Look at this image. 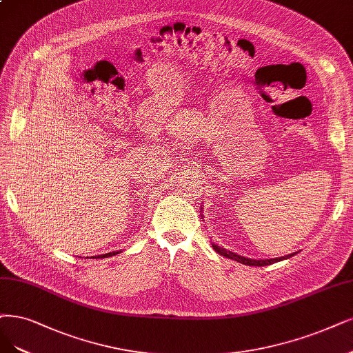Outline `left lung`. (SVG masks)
I'll list each match as a JSON object with an SVG mask.
<instances>
[{
    "mask_svg": "<svg viewBox=\"0 0 353 353\" xmlns=\"http://www.w3.org/2000/svg\"><path fill=\"white\" fill-rule=\"evenodd\" d=\"M212 247H214V250H215L216 253H219L221 256H225V257H228V259L236 260V262H240V263L247 265V266H268V265L281 262V260H283V259H290V257H292V256L296 254V252H295V253H291V254H288V256H282V257H276V259L256 260V259H249V257L240 256V254H237V253H232V252H230V250H227V249H223V247H219V245H216V244H212Z\"/></svg>",
    "mask_w": 353,
    "mask_h": 353,
    "instance_id": "8db88e82",
    "label": "left lung"
}]
</instances>
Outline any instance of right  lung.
I'll return each mask as SVG.
<instances>
[{"label": "right lung", "mask_w": 353, "mask_h": 353, "mask_svg": "<svg viewBox=\"0 0 353 353\" xmlns=\"http://www.w3.org/2000/svg\"><path fill=\"white\" fill-rule=\"evenodd\" d=\"M119 252H112V253H106V254H100V256H97L96 259H104V257H110V256H114V254H117Z\"/></svg>", "instance_id": "obj_1"}]
</instances>
